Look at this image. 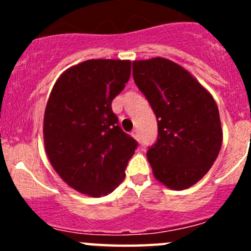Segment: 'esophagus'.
<instances>
[{
    "mask_svg": "<svg viewBox=\"0 0 251 251\" xmlns=\"http://www.w3.org/2000/svg\"><path fill=\"white\" fill-rule=\"evenodd\" d=\"M132 137H133V138H134V139H137V141H141V136H139V132H138V129H134V130H133V132H132Z\"/></svg>",
    "mask_w": 251,
    "mask_h": 251,
    "instance_id": "esophagus-1",
    "label": "esophagus"
}]
</instances>
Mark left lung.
<instances>
[{
    "label": "left lung",
    "instance_id": "left-lung-1",
    "mask_svg": "<svg viewBox=\"0 0 251 251\" xmlns=\"http://www.w3.org/2000/svg\"><path fill=\"white\" fill-rule=\"evenodd\" d=\"M133 79L152 106L158 137L147 151L153 175L171 190H185L214 165L223 143L212 95L182 66L163 57L133 61Z\"/></svg>",
    "mask_w": 251,
    "mask_h": 251
}]
</instances>
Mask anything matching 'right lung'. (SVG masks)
Returning a JSON list of instances; mask_svg holds the SVG:
<instances>
[{"label": "right lung", "mask_w": 251, "mask_h": 251, "mask_svg": "<svg viewBox=\"0 0 251 251\" xmlns=\"http://www.w3.org/2000/svg\"><path fill=\"white\" fill-rule=\"evenodd\" d=\"M129 76V60H86L63 73L51 90L44 115L46 153L57 175L81 194H110L138 146L112 110Z\"/></svg>", "instance_id": "add662e5"}]
</instances>
